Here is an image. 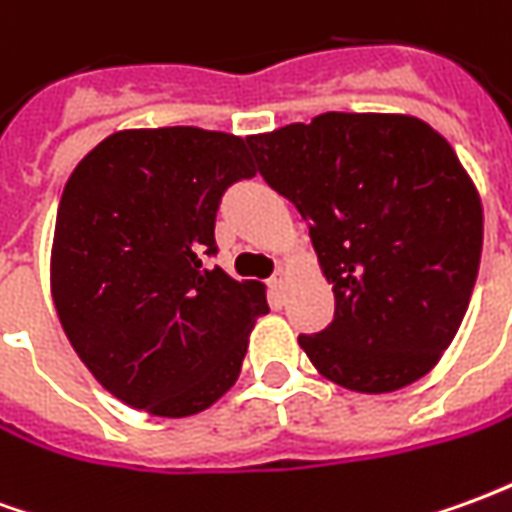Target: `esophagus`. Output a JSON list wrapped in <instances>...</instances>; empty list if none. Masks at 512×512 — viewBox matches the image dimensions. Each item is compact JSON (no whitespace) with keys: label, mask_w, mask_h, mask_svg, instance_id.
<instances>
[{"label":"esophagus","mask_w":512,"mask_h":512,"mask_svg":"<svg viewBox=\"0 0 512 512\" xmlns=\"http://www.w3.org/2000/svg\"><path fill=\"white\" fill-rule=\"evenodd\" d=\"M288 279H290V271H288V268H279L277 274L271 277V288H274V290H282V288H285V285H288Z\"/></svg>","instance_id":"obj_1"}]
</instances>
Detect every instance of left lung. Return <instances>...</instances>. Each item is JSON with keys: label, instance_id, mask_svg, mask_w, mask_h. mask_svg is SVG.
<instances>
[{"label": "left lung", "instance_id": "obj_1", "mask_svg": "<svg viewBox=\"0 0 512 512\" xmlns=\"http://www.w3.org/2000/svg\"><path fill=\"white\" fill-rule=\"evenodd\" d=\"M310 224L334 321L299 334L337 386L384 395L430 373L472 299L483 202L450 142L411 115L326 112L246 136Z\"/></svg>", "mask_w": 512, "mask_h": 512}]
</instances>
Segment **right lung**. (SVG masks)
I'll use <instances>...</instances> for the list:
<instances>
[{
    "label": "right lung",
    "instance_id": "1",
    "mask_svg": "<svg viewBox=\"0 0 512 512\" xmlns=\"http://www.w3.org/2000/svg\"><path fill=\"white\" fill-rule=\"evenodd\" d=\"M246 139L126 128L76 164L51 244V299L95 381L153 417H191L241 376L260 282L202 268L219 200L255 178Z\"/></svg>",
    "mask_w": 512,
    "mask_h": 512
}]
</instances>
